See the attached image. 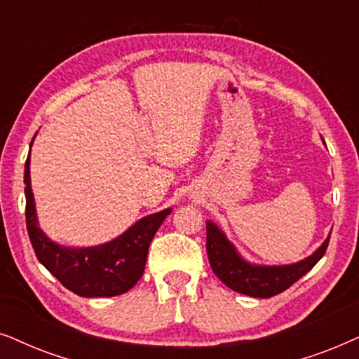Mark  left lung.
I'll return each instance as SVG.
<instances>
[{"label":"left lung","instance_id":"8db88e82","mask_svg":"<svg viewBox=\"0 0 359 359\" xmlns=\"http://www.w3.org/2000/svg\"><path fill=\"white\" fill-rule=\"evenodd\" d=\"M328 241L330 236L317 248V251L292 264H255L240 255L217 223L207 219V255L213 272L231 290L257 299H269L284 292L295 280L307 274L323 257Z\"/></svg>","mask_w":359,"mask_h":359}]
</instances>
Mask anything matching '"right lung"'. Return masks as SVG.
I'll return each instance as SVG.
<instances>
[{"mask_svg": "<svg viewBox=\"0 0 359 359\" xmlns=\"http://www.w3.org/2000/svg\"><path fill=\"white\" fill-rule=\"evenodd\" d=\"M29 164L31 151L24 165L26 224L41 264L57 277L64 287L80 297H114L135 287L144 272L152 238L172 210L165 208L142 217L126 231L103 245L85 248L59 245L39 226Z\"/></svg>", "mask_w": 359, "mask_h": 359, "instance_id": "add662e5", "label": "right lung"}]
</instances>
